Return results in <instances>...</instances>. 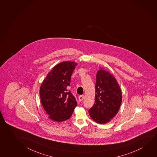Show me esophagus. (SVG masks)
I'll list each match as a JSON object with an SVG mask.
<instances>
[{"label": "esophagus", "instance_id": "34e87169", "mask_svg": "<svg viewBox=\"0 0 157 157\" xmlns=\"http://www.w3.org/2000/svg\"><path fill=\"white\" fill-rule=\"evenodd\" d=\"M84 98V95H81L79 97V101H82V100Z\"/></svg>", "mask_w": 157, "mask_h": 157}]
</instances>
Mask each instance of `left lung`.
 <instances>
[{
  "label": "left lung",
  "mask_w": 157,
  "mask_h": 157,
  "mask_svg": "<svg viewBox=\"0 0 157 157\" xmlns=\"http://www.w3.org/2000/svg\"><path fill=\"white\" fill-rule=\"evenodd\" d=\"M94 104L89 110L92 119L105 124L117 113L122 102V92L116 78L108 71L100 68L97 73Z\"/></svg>",
  "instance_id": "8db88e82"
}]
</instances>
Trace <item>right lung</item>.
<instances>
[{
    "mask_svg": "<svg viewBox=\"0 0 157 157\" xmlns=\"http://www.w3.org/2000/svg\"><path fill=\"white\" fill-rule=\"evenodd\" d=\"M77 63L63 61L54 66L40 89L41 103L49 118L56 122L70 118L77 102L68 90L71 75Z\"/></svg>",
    "mask_w": 157,
    "mask_h": 157,
    "instance_id": "1",
    "label": "right lung"
}]
</instances>
